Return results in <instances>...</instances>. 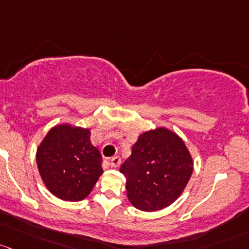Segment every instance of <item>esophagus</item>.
<instances>
[{
    "instance_id": "1",
    "label": "esophagus",
    "mask_w": 249,
    "mask_h": 249,
    "mask_svg": "<svg viewBox=\"0 0 249 249\" xmlns=\"http://www.w3.org/2000/svg\"><path fill=\"white\" fill-rule=\"evenodd\" d=\"M120 164V157L119 156H114V157L111 158L110 160V165L112 168H117V166H119Z\"/></svg>"
}]
</instances>
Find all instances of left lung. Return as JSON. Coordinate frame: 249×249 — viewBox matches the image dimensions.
Instances as JSON below:
<instances>
[{
    "instance_id": "1",
    "label": "left lung",
    "mask_w": 249,
    "mask_h": 249,
    "mask_svg": "<svg viewBox=\"0 0 249 249\" xmlns=\"http://www.w3.org/2000/svg\"><path fill=\"white\" fill-rule=\"evenodd\" d=\"M193 169V158L182 138L157 127L139 136L120 173L126 177L127 198L132 206L155 212L181 196Z\"/></svg>"
}]
</instances>
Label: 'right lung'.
<instances>
[{
  "label": "right lung",
  "instance_id": "add662e5",
  "mask_svg": "<svg viewBox=\"0 0 249 249\" xmlns=\"http://www.w3.org/2000/svg\"><path fill=\"white\" fill-rule=\"evenodd\" d=\"M89 137V129L61 124L52 127L37 147L41 178L61 200H84L102 176V155Z\"/></svg>",
  "mask_w": 249,
  "mask_h": 249
}]
</instances>
